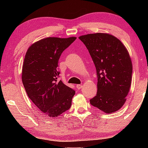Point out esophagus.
Here are the masks:
<instances>
[{"label": "esophagus", "instance_id": "34e87169", "mask_svg": "<svg viewBox=\"0 0 148 148\" xmlns=\"http://www.w3.org/2000/svg\"><path fill=\"white\" fill-rule=\"evenodd\" d=\"M76 88H77L78 90H80V89L82 88V84H78V85H77Z\"/></svg>", "mask_w": 148, "mask_h": 148}]
</instances>
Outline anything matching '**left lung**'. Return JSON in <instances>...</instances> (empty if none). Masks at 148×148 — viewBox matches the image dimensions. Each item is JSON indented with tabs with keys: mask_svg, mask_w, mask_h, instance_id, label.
<instances>
[{
	"mask_svg": "<svg viewBox=\"0 0 148 148\" xmlns=\"http://www.w3.org/2000/svg\"><path fill=\"white\" fill-rule=\"evenodd\" d=\"M86 46L96 69V96L90 104L106 113L114 112L125 104L132 79V62L119 39L105 33L79 37Z\"/></svg>",
	"mask_w": 148,
	"mask_h": 148,
	"instance_id": "left-lung-1",
	"label": "left lung"
}]
</instances>
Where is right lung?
Returning <instances> with one entry per match:
<instances>
[{
	"instance_id": "1",
	"label": "right lung",
	"mask_w": 148,
	"mask_h": 148,
	"mask_svg": "<svg viewBox=\"0 0 148 148\" xmlns=\"http://www.w3.org/2000/svg\"><path fill=\"white\" fill-rule=\"evenodd\" d=\"M75 37H49L35 42L26 52L22 82L28 97L41 112L50 117L69 110L75 91L58 81L60 56Z\"/></svg>"
}]
</instances>
